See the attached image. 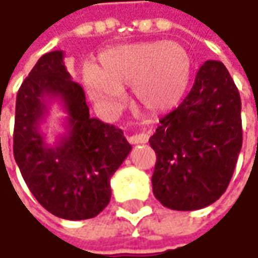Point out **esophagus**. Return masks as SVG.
<instances>
[{
	"label": "esophagus",
	"instance_id": "1",
	"mask_svg": "<svg viewBox=\"0 0 258 258\" xmlns=\"http://www.w3.org/2000/svg\"><path fill=\"white\" fill-rule=\"evenodd\" d=\"M150 136L147 133H140V134H134V136H130L128 141L131 144H144L148 141Z\"/></svg>",
	"mask_w": 258,
	"mask_h": 258
}]
</instances>
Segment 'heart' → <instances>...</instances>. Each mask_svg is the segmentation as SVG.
I'll return each mask as SVG.
<instances>
[{
  "instance_id": "heart-1",
  "label": "heart",
  "mask_w": 258,
  "mask_h": 258,
  "mask_svg": "<svg viewBox=\"0 0 258 258\" xmlns=\"http://www.w3.org/2000/svg\"><path fill=\"white\" fill-rule=\"evenodd\" d=\"M192 59L175 41L120 45L101 55V67L87 66L84 85L91 100L115 110L133 85L137 102L147 111L163 112L181 101L190 85Z\"/></svg>"
}]
</instances>
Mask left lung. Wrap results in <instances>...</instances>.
Listing matches in <instances>:
<instances>
[{
  "mask_svg": "<svg viewBox=\"0 0 258 258\" xmlns=\"http://www.w3.org/2000/svg\"><path fill=\"white\" fill-rule=\"evenodd\" d=\"M157 161L153 192L164 207L200 210L217 201L243 144L241 100L220 61H206L188 95L148 140Z\"/></svg>",
  "mask_w": 258,
  "mask_h": 258,
  "instance_id": "1",
  "label": "left lung"
}]
</instances>
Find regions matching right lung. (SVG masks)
I'll list each match as a JSON object with an SVG mask.
<instances>
[{
  "mask_svg": "<svg viewBox=\"0 0 258 258\" xmlns=\"http://www.w3.org/2000/svg\"><path fill=\"white\" fill-rule=\"evenodd\" d=\"M51 98L68 112V133L55 146L45 143L39 130ZM130 151L122 130L90 117L64 52L44 54L18 90L14 125V158L37 201L59 218L95 217L110 203V180Z\"/></svg>",
  "mask_w": 258,
  "mask_h": 258,
  "instance_id": "obj_1",
  "label": "right lung"
}]
</instances>
